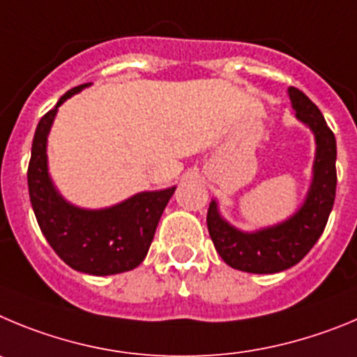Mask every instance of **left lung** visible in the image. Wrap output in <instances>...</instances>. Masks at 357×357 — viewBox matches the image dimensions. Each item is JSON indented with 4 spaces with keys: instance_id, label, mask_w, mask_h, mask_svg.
<instances>
[{
    "instance_id": "8db88e82",
    "label": "left lung",
    "mask_w": 357,
    "mask_h": 357,
    "mask_svg": "<svg viewBox=\"0 0 357 357\" xmlns=\"http://www.w3.org/2000/svg\"><path fill=\"white\" fill-rule=\"evenodd\" d=\"M297 117L317 137L314 178L304 206L284 224L247 234L240 233L218 215L215 202L206 222L213 245L229 266L252 274H275L297 265L324 233L336 195V139L319 107L295 86L288 89Z\"/></svg>"
}]
</instances>
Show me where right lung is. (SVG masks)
Segmentation results:
<instances>
[{"label": "right lung", "instance_id": "add662e5", "mask_svg": "<svg viewBox=\"0 0 357 357\" xmlns=\"http://www.w3.org/2000/svg\"><path fill=\"white\" fill-rule=\"evenodd\" d=\"M86 85L67 91L56 107L38 121L28 163V190L38 227L70 268L92 275L121 274L144 261L174 186L144 192L99 211L70 206L56 194L47 176V133L60 105Z\"/></svg>", "mask_w": 357, "mask_h": 357}]
</instances>
